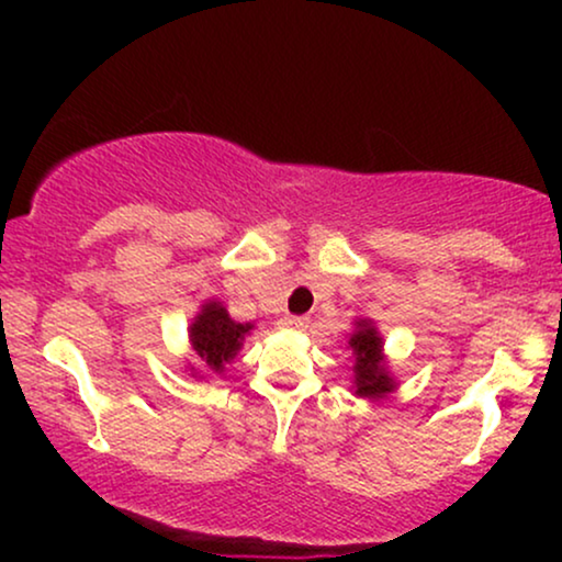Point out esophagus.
<instances>
[{"mask_svg":"<svg viewBox=\"0 0 562 562\" xmlns=\"http://www.w3.org/2000/svg\"><path fill=\"white\" fill-rule=\"evenodd\" d=\"M281 325L286 329H304L310 325V317H283Z\"/></svg>","mask_w":562,"mask_h":562,"instance_id":"esophagus-1","label":"esophagus"}]
</instances>
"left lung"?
I'll return each instance as SVG.
<instances>
[{
    "mask_svg": "<svg viewBox=\"0 0 562 562\" xmlns=\"http://www.w3.org/2000/svg\"><path fill=\"white\" fill-rule=\"evenodd\" d=\"M348 350L352 352V391L360 398L381 402L394 394L398 383L391 375L383 356V335L371 317H358L352 322V333H348Z\"/></svg>",
    "mask_w": 562,
    "mask_h": 562,
    "instance_id": "obj_1",
    "label": "left lung"
}]
</instances>
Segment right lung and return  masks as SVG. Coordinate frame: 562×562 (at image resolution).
<instances>
[{"label": "right lung", "instance_id": "obj_1", "mask_svg": "<svg viewBox=\"0 0 562 562\" xmlns=\"http://www.w3.org/2000/svg\"><path fill=\"white\" fill-rule=\"evenodd\" d=\"M252 329H256L252 322L240 325V322L229 317L227 306L220 299H206L189 325L191 352H194V358L202 360L206 371L222 375L225 368L237 358V352L243 350L245 337ZM187 368L194 379H204V375H199V368L191 366V360H187Z\"/></svg>", "mask_w": 562, "mask_h": 562}]
</instances>
